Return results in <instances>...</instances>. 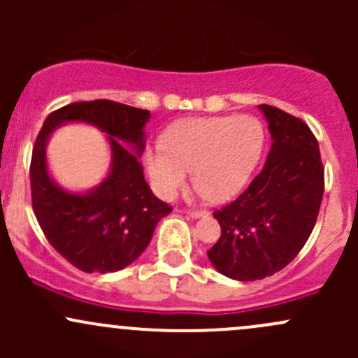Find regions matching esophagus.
I'll return each mask as SVG.
<instances>
[{"label": "esophagus", "instance_id": "esophagus-1", "mask_svg": "<svg viewBox=\"0 0 358 358\" xmlns=\"http://www.w3.org/2000/svg\"><path fill=\"white\" fill-rule=\"evenodd\" d=\"M189 213L190 216H192V218H201V216H206L208 215V211H206V209H189Z\"/></svg>", "mask_w": 358, "mask_h": 358}]
</instances>
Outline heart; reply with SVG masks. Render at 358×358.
<instances>
[{"mask_svg":"<svg viewBox=\"0 0 358 358\" xmlns=\"http://www.w3.org/2000/svg\"><path fill=\"white\" fill-rule=\"evenodd\" d=\"M265 129L252 115L182 119L169 126L161 147L147 150L143 166L161 199H171L192 169L197 192L213 202L239 196L263 154Z\"/></svg>","mask_w":358,"mask_h":358,"instance_id":"obj_1","label":"heart"}]
</instances>
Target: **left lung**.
Segmentation results:
<instances>
[{"instance_id":"1","label":"left lung","mask_w":358,"mask_h":358,"mask_svg":"<svg viewBox=\"0 0 358 358\" xmlns=\"http://www.w3.org/2000/svg\"><path fill=\"white\" fill-rule=\"evenodd\" d=\"M272 147L262 171L230 204L213 213L222 236L209 262L236 280H259L289 265L308 241L324 196L319 142L306 122L259 106Z\"/></svg>"}]
</instances>
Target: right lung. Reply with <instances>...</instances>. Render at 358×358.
<instances>
[{"label":"right lung","mask_w":358,"mask_h":358,"mask_svg":"<svg viewBox=\"0 0 358 358\" xmlns=\"http://www.w3.org/2000/svg\"><path fill=\"white\" fill-rule=\"evenodd\" d=\"M150 112L112 100L74 102L53 110L43 122L31 159L32 209L48 243L86 273L115 272L149 246L157 222L171 213L143 178V126ZM96 125L110 135V176L86 194L60 189L48 175L45 142L64 122ZM129 145V148H126Z\"/></svg>","instance_id":"add662e5"}]
</instances>
